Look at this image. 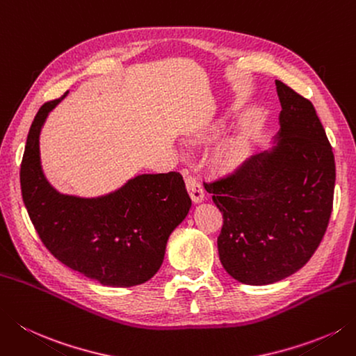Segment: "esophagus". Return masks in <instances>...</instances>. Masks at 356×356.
Segmentation results:
<instances>
[{
  "label": "esophagus",
  "instance_id": "esophagus-1",
  "mask_svg": "<svg viewBox=\"0 0 356 356\" xmlns=\"http://www.w3.org/2000/svg\"><path fill=\"white\" fill-rule=\"evenodd\" d=\"M184 176H185V184H186V190L190 193V196L193 199V202H202L205 197V191H204V186L200 185L199 180L191 176L190 171L184 170Z\"/></svg>",
  "mask_w": 356,
  "mask_h": 356
}]
</instances>
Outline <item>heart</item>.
Wrapping results in <instances>:
<instances>
[{
  "label": "heart",
  "instance_id": "1",
  "mask_svg": "<svg viewBox=\"0 0 356 356\" xmlns=\"http://www.w3.org/2000/svg\"><path fill=\"white\" fill-rule=\"evenodd\" d=\"M222 132V124H214L213 128L207 129L202 134L196 136V142H205L210 138L219 136ZM248 156L247 140L242 137H233L227 140L216 152V163L224 170H234L239 166Z\"/></svg>",
  "mask_w": 356,
  "mask_h": 356
}]
</instances>
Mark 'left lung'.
<instances>
[{
	"label": "left lung",
	"instance_id": "8db88e82",
	"mask_svg": "<svg viewBox=\"0 0 356 356\" xmlns=\"http://www.w3.org/2000/svg\"><path fill=\"white\" fill-rule=\"evenodd\" d=\"M280 136L232 174L204 182L224 216L218 238L227 273L248 285L284 280L309 262L329 225L335 157L310 100L276 80Z\"/></svg>",
	"mask_w": 356,
	"mask_h": 356
}]
</instances>
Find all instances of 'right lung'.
Returning a JSON list of instances; mask_svg holds the SVG:
<instances>
[{
    "instance_id": "right-lung-1",
    "label": "right lung",
    "mask_w": 356,
    "mask_h": 356,
    "mask_svg": "<svg viewBox=\"0 0 356 356\" xmlns=\"http://www.w3.org/2000/svg\"><path fill=\"white\" fill-rule=\"evenodd\" d=\"M65 95L40 108L27 134L19 170L26 210L44 247L69 268L109 287L143 284L162 266L170 234L191 208L184 177L142 174L97 199L55 191L40 165V131Z\"/></svg>"
}]
</instances>
